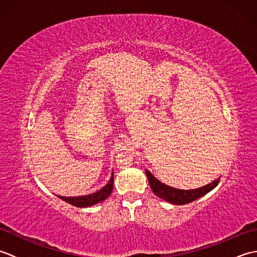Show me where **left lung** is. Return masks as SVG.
<instances>
[{"mask_svg":"<svg viewBox=\"0 0 257 257\" xmlns=\"http://www.w3.org/2000/svg\"><path fill=\"white\" fill-rule=\"evenodd\" d=\"M112 187H113V171L108 183L105 185V187L101 188L100 190H98L95 193H91L88 195H81V196H61V195H57V196L59 199H62L63 201L67 202V203L72 204L74 206L87 207L106 200L112 192Z\"/></svg>","mask_w":257,"mask_h":257,"instance_id":"1","label":"left lung"}]
</instances>
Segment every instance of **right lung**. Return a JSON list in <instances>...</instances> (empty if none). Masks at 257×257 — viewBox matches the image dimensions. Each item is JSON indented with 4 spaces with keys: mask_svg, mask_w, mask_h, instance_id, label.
Segmentation results:
<instances>
[{
    "mask_svg": "<svg viewBox=\"0 0 257 257\" xmlns=\"http://www.w3.org/2000/svg\"><path fill=\"white\" fill-rule=\"evenodd\" d=\"M146 174H147V178H148L150 188L152 191H154V193L157 196H159L160 199H163L165 201L169 202V203H172L176 205L188 204L190 202L195 201L196 199L201 198V196L205 195L206 193H209L210 191L214 189L220 182V178H219L216 179L215 181H213L212 183L204 185V187L193 189V190H180V189L169 187V185L160 182L159 180L152 176V173H150L148 170H146Z\"/></svg>",
    "mask_w": 257,
    "mask_h": 257,
    "instance_id": "1",
    "label": "right lung"
}]
</instances>
